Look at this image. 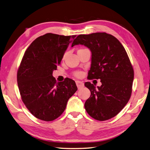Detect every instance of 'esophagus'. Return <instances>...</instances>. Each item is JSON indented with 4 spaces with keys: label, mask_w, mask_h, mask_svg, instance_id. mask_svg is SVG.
<instances>
[{
    "label": "esophagus",
    "mask_w": 150,
    "mask_h": 150,
    "mask_svg": "<svg viewBox=\"0 0 150 150\" xmlns=\"http://www.w3.org/2000/svg\"><path fill=\"white\" fill-rule=\"evenodd\" d=\"M76 86L78 88V89L82 88L84 86V84L83 82H81V81H76Z\"/></svg>",
    "instance_id": "34e87169"
}]
</instances>
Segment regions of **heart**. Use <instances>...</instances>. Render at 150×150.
<instances>
[{"label":"heart","mask_w":150,"mask_h":150,"mask_svg":"<svg viewBox=\"0 0 150 150\" xmlns=\"http://www.w3.org/2000/svg\"><path fill=\"white\" fill-rule=\"evenodd\" d=\"M85 49H84V48L79 49L78 50V52L81 51H83V50H85ZM65 56H66V54H64V56H63V59H64V58L65 57ZM74 75L76 77H77V78H79V77L81 76V73L80 72H75V73L74 74Z\"/></svg>","instance_id":"obj_1"}]
</instances>
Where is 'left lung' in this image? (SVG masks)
<instances>
[{
	"instance_id": "left-lung-1",
	"label": "left lung",
	"mask_w": 150,
	"mask_h": 150,
	"mask_svg": "<svg viewBox=\"0 0 150 150\" xmlns=\"http://www.w3.org/2000/svg\"><path fill=\"white\" fill-rule=\"evenodd\" d=\"M81 44L92 53L89 79H101L96 88L86 82L91 91L84 104L90 116L105 121L116 116L128 103L132 93L134 71L125 49L114 36L106 33L80 34L72 47Z\"/></svg>"
}]
</instances>
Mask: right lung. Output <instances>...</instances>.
<instances>
[{"instance_id":"add662e5","label":"right lung","mask_w":150,"mask_h":150,"mask_svg":"<svg viewBox=\"0 0 150 150\" xmlns=\"http://www.w3.org/2000/svg\"><path fill=\"white\" fill-rule=\"evenodd\" d=\"M76 35L47 33L35 39L22 57L17 71L22 100L35 117L51 121L65 110L77 90L74 81L66 78L57 83L52 76L69 44Z\"/></svg>"}]
</instances>
